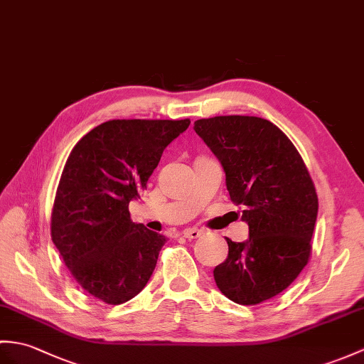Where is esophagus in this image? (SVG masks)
I'll return each instance as SVG.
<instances>
[{
	"label": "esophagus",
	"instance_id": "1",
	"mask_svg": "<svg viewBox=\"0 0 364 364\" xmlns=\"http://www.w3.org/2000/svg\"><path fill=\"white\" fill-rule=\"evenodd\" d=\"M203 234L201 230H197V228H188V230L183 231V235L186 239H198Z\"/></svg>",
	"mask_w": 364,
	"mask_h": 364
}]
</instances>
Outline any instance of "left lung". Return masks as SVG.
<instances>
[{"instance_id":"8db88e82","label":"left lung","mask_w":364,"mask_h":364,"mask_svg":"<svg viewBox=\"0 0 364 364\" xmlns=\"http://www.w3.org/2000/svg\"><path fill=\"white\" fill-rule=\"evenodd\" d=\"M193 130L213 150L226 175L231 201L242 205L247 242H228V257L214 268L226 298L242 304L284 291L311 252L318 197L302 158L287 134L256 116L198 119Z\"/></svg>"}]
</instances>
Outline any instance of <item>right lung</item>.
<instances>
[{
    "label": "right lung",
    "instance_id": "add662e5",
    "mask_svg": "<svg viewBox=\"0 0 364 364\" xmlns=\"http://www.w3.org/2000/svg\"><path fill=\"white\" fill-rule=\"evenodd\" d=\"M189 119H113L71 150L50 214V237L83 290L117 306L146 287L166 243L133 223L129 203L147 189L164 149Z\"/></svg>",
    "mask_w": 364,
    "mask_h": 364
}]
</instances>
